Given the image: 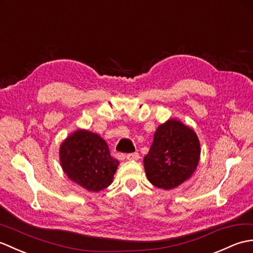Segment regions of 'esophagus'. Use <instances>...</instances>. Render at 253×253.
Returning a JSON list of instances; mask_svg holds the SVG:
<instances>
[{
  "mask_svg": "<svg viewBox=\"0 0 253 253\" xmlns=\"http://www.w3.org/2000/svg\"><path fill=\"white\" fill-rule=\"evenodd\" d=\"M126 159L130 160V161H135V160H138L139 159V155L138 153H132V154H128L126 156Z\"/></svg>",
  "mask_w": 253,
  "mask_h": 253,
  "instance_id": "1",
  "label": "esophagus"
}]
</instances>
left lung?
Instances as JSON below:
<instances>
[{
    "label": "left lung",
    "instance_id": "1",
    "mask_svg": "<svg viewBox=\"0 0 253 253\" xmlns=\"http://www.w3.org/2000/svg\"><path fill=\"white\" fill-rule=\"evenodd\" d=\"M200 157V144L192 128L177 120L161 125L144 157L145 172L156 187L171 189L194 173Z\"/></svg>",
    "mask_w": 253,
    "mask_h": 253
}]
</instances>
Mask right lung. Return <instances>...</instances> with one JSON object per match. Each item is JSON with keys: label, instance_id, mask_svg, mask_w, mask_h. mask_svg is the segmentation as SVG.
Wrapping results in <instances>:
<instances>
[{"label": "right lung", "instance_id": "right-lung-1", "mask_svg": "<svg viewBox=\"0 0 253 253\" xmlns=\"http://www.w3.org/2000/svg\"><path fill=\"white\" fill-rule=\"evenodd\" d=\"M60 165L71 181L89 192H99L112 183L119 161L99 135L78 130L60 145Z\"/></svg>", "mask_w": 253, "mask_h": 253}]
</instances>
